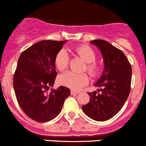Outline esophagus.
<instances>
[{
    "label": "esophagus",
    "mask_w": 146,
    "mask_h": 146,
    "mask_svg": "<svg viewBox=\"0 0 146 146\" xmlns=\"http://www.w3.org/2000/svg\"><path fill=\"white\" fill-rule=\"evenodd\" d=\"M79 93V92H76V91L74 90H71V94L72 95H76Z\"/></svg>",
    "instance_id": "esophagus-1"
}]
</instances>
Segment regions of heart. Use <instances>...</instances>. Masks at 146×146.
I'll use <instances>...</instances> for the list:
<instances>
[{"mask_svg":"<svg viewBox=\"0 0 146 146\" xmlns=\"http://www.w3.org/2000/svg\"><path fill=\"white\" fill-rule=\"evenodd\" d=\"M74 52L86 62L84 68L92 77H96L100 73V66L96 62V54L93 49L86 44L78 46ZM70 55L64 49L59 50L54 57V64L59 71L62 72L68 67L70 64ZM89 76L86 73L76 74L72 72H67L59 78L61 85L70 88L72 90H79L89 83Z\"/></svg>","mask_w":146,"mask_h":146,"instance_id":"obj_1","label":"heart"}]
</instances>
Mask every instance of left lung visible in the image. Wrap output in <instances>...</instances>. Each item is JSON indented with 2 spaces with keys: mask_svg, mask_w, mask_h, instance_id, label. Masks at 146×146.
I'll list each match as a JSON object with an SVG mask.
<instances>
[{
  "mask_svg": "<svg viewBox=\"0 0 146 146\" xmlns=\"http://www.w3.org/2000/svg\"><path fill=\"white\" fill-rule=\"evenodd\" d=\"M90 42L102 52L105 68L95 84L100 90L88 92L90 100L82 106V110L91 119L105 121L119 113L126 102L131 91L132 68L125 54L109 42L103 40Z\"/></svg>",
  "mask_w": 146,
  "mask_h": 146,
  "instance_id": "8db88e82",
  "label": "left lung"
}]
</instances>
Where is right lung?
Masks as SVG:
<instances>
[{
  "mask_svg": "<svg viewBox=\"0 0 146 146\" xmlns=\"http://www.w3.org/2000/svg\"><path fill=\"white\" fill-rule=\"evenodd\" d=\"M66 41L42 40L28 47L19 57L13 75V88L21 109L35 121L44 123L60 113L70 89L61 86L47 92L54 83V57Z\"/></svg>",
  "mask_w": 146,
  "mask_h": 146,
  "instance_id": "right-lung-1",
  "label": "right lung"
}]
</instances>
